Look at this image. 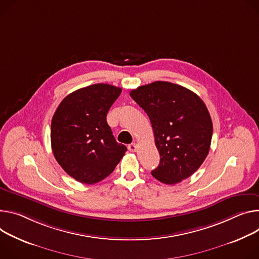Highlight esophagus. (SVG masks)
Returning <instances> with one entry per match:
<instances>
[{
	"instance_id": "34e87169",
	"label": "esophagus",
	"mask_w": 259,
	"mask_h": 259,
	"mask_svg": "<svg viewBox=\"0 0 259 259\" xmlns=\"http://www.w3.org/2000/svg\"><path fill=\"white\" fill-rule=\"evenodd\" d=\"M137 149H138V146H137V144H135V143L130 144V145L128 146V150H129L130 152H136Z\"/></svg>"
}]
</instances>
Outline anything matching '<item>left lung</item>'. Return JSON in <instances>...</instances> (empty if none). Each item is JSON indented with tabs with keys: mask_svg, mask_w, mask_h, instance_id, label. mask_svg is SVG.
I'll return each mask as SVG.
<instances>
[{
	"mask_svg": "<svg viewBox=\"0 0 259 259\" xmlns=\"http://www.w3.org/2000/svg\"><path fill=\"white\" fill-rule=\"evenodd\" d=\"M150 117L160 163L152 176L175 185L192 176L206 158L213 123L203 101L192 91L155 81L130 92Z\"/></svg>",
	"mask_w": 259,
	"mask_h": 259,
	"instance_id": "8db88e82",
	"label": "left lung"
}]
</instances>
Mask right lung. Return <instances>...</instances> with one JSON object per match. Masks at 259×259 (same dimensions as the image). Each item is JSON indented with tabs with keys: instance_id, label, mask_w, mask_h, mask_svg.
<instances>
[{
	"instance_id": "1",
	"label": "right lung",
	"mask_w": 259,
	"mask_h": 259,
	"mask_svg": "<svg viewBox=\"0 0 259 259\" xmlns=\"http://www.w3.org/2000/svg\"><path fill=\"white\" fill-rule=\"evenodd\" d=\"M122 89L96 83L66 96L52 120V149L61 167L83 184L108 177L127 148L116 143L106 115Z\"/></svg>"
}]
</instances>
